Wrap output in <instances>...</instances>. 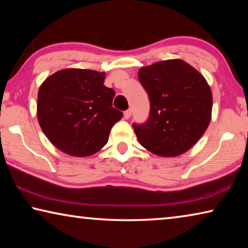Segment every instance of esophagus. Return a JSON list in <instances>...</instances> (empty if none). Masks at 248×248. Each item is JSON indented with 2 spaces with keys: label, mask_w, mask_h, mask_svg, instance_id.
Segmentation results:
<instances>
[{
  "label": "esophagus",
  "mask_w": 248,
  "mask_h": 248,
  "mask_svg": "<svg viewBox=\"0 0 248 248\" xmlns=\"http://www.w3.org/2000/svg\"><path fill=\"white\" fill-rule=\"evenodd\" d=\"M131 115H132V110L131 109H128V110H125L124 112V117L125 119H129L130 117H131Z\"/></svg>",
  "instance_id": "obj_1"
}]
</instances>
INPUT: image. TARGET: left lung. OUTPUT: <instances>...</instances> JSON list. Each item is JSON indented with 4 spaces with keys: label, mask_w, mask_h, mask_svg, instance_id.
<instances>
[{
    "label": "left lung",
    "mask_w": 248,
    "mask_h": 248,
    "mask_svg": "<svg viewBox=\"0 0 248 248\" xmlns=\"http://www.w3.org/2000/svg\"><path fill=\"white\" fill-rule=\"evenodd\" d=\"M138 75L150 99L148 120L132 124L140 144L159 156L185 153L211 120L212 93L205 78L179 59L144 66Z\"/></svg>",
    "instance_id": "8db88e82"
}]
</instances>
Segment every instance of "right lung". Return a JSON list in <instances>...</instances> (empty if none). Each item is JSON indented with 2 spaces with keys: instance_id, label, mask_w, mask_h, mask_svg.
I'll return each instance as SVG.
<instances>
[{
  "instance_id": "right-lung-1",
  "label": "right lung",
  "mask_w": 248,
  "mask_h": 248,
  "mask_svg": "<svg viewBox=\"0 0 248 248\" xmlns=\"http://www.w3.org/2000/svg\"><path fill=\"white\" fill-rule=\"evenodd\" d=\"M104 79V72L64 69L41 84L37 117L46 137L62 152L78 157L96 153L123 118L112 107L115 91Z\"/></svg>"
}]
</instances>
